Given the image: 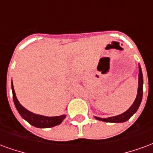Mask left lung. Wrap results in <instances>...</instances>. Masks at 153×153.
<instances>
[{"mask_svg": "<svg viewBox=\"0 0 153 153\" xmlns=\"http://www.w3.org/2000/svg\"><path fill=\"white\" fill-rule=\"evenodd\" d=\"M138 94L136 97V99L132 104V106L129 107V109L127 110L125 112H124L121 115H116V116H113V117H108V118H99L95 116V118L98 120H102V121L105 122H111V123H121V122H125L128 120V119L131 117L132 115H134L138 107L140 106L142 98H143V74H142L141 67L139 65L138 67Z\"/></svg>", "mask_w": 153, "mask_h": 153, "instance_id": "8db88e82", "label": "left lung"}]
</instances>
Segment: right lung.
Listing matches in <instances>:
<instances>
[{
  "label": "right lung",
  "mask_w": 153,
  "mask_h": 153,
  "mask_svg": "<svg viewBox=\"0 0 153 153\" xmlns=\"http://www.w3.org/2000/svg\"><path fill=\"white\" fill-rule=\"evenodd\" d=\"M11 88L12 93H13V99H14V102H15L16 109L19 113V115L33 126L37 127V128H51V127L60 125V123L63 121L64 119L65 118V115H60V116H54V117H48V116L37 115V114L29 111L27 109H25V107L19 102L16 95H15L13 83H12Z\"/></svg>",
  "instance_id": "obj_1"
}]
</instances>
